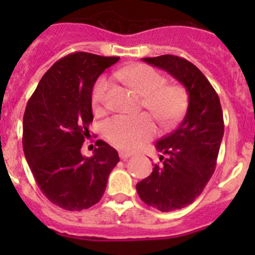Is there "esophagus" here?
<instances>
[{"instance_id":"34e87169","label":"esophagus","mask_w":255,"mask_h":255,"mask_svg":"<svg viewBox=\"0 0 255 255\" xmlns=\"http://www.w3.org/2000/svg\"><path fill=\"white\" fill-rule=\"evenodd\" d=\"M133 154L132 153H128V151H120V158L123 159V160H126V159L130 158Z\"/></svg>"}]
</instances>
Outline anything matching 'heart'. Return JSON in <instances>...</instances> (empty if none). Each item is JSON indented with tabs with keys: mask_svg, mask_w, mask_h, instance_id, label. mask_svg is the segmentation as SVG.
<instances>
[{
	"mask_svg": "<svg viewBox=\"0 0 255 255\" xmlns=\"http://www.w3.org/2000/svg\"><path fill=\"white\" fill-rule=\"evenodd\" d=\"M116 76L143 96V107L148 109L163 126L176 123L186 111L189 95L179 84H165L160 73L145 64L121 69ZM109 79L101 78L94 86L91 104L95 113H102L106 107ZM156 132L151 116H116L104 125V133L113 145L122 150H134Z\"/></svg>",
	"mask_w": 255,
	"mask_h": 255,
	"instance_id": "heart-1",
	"label": "heart"
}]
</instances>
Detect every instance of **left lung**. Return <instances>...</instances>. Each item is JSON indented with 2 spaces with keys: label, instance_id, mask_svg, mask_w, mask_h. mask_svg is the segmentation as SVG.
<instances>
[{
  "label": "left lung",
  "instance_id": "8db88e82",
  "mask_svg": "<svg viewBox=\"0 0 255 255\" xmlns=\"http://www.w3.org/2000/svg\"><path fill=\"white\" fill-rule=\"evenodd\" d=\"M184 85L189 94L186 115L174 132L156 142L163 163L137 184L140 200L161 212L192 204L204 191L217 163L225 132L217 92L192 63L176 55L143 58Z\"/></svg>",
  "mask_w": 255,
  "mask_h": 255
}]
</instances>
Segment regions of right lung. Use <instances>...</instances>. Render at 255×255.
<instances>
[{"instance_id":"obj_1","label":"right lung","mask_w":255,"mask_h":255,"mask_svg":"<svg viewBox=\"0 0 255 255\" xmlns=\"http://www.w3.org/2000/svg\"><path fill=\"white\" fill-rule=\"evenodd\" d=\"M120 60L78 51L44 74L23 116V150L45 197L68 211L94 206L106 190L117 150L97 140L94 155L81 154L92 123L91 95L97 78Z\"/></svg>"}]
</instances>
